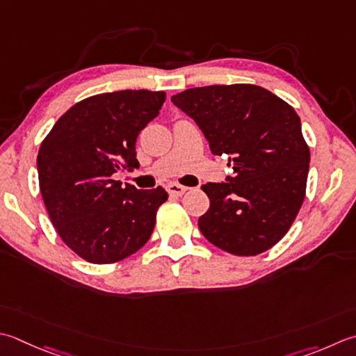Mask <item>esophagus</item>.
Here are the masks:
<instances>
[{
	"label": "esophagus",
	"instance_id": "34e87169",
	"mask_svg": "<svg viewBox=\"0 0 356 356\" xmlns=\"http://www.w3.org/2000/svg\"><path fill=\"white\" fill-rule=\"evenodd\" d=\"M166 190H168V193L172 194V196H182L188 188L184 185H179V184H170L168 186H166Z\"/></svg>",
	"mask_w": 356,
	"mask_h": 356
}]
</instances>
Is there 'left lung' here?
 Returning a JSON list of instances; mask_svg holds the SVG:
<instances>
[{
	"label": "left lung",
	"instance_id": "obj_1",
	"mask_svg": "<svg viewBox=\"0 0 356 356\" xmlns=\"http://www.w3.org/2000/svg\"><path fill=\"white\" fill-rule=\"evenodd\" d=\"M171 102L233 166L227 182L202 185L210 208L199 218L200 233L236 256L273 247L296 219L307 185L310 151L295 109L245 83L191 88Z\"/></svg>",
	"mask_w": 356,
	"mask_h": 356
}]
</instances>
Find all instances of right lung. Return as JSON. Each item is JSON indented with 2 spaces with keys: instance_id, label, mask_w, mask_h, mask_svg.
<instances>
[{
  "instance_id": "1",
  "label": "right lung",
  "mask_w": 356,
  "mask_h": 356,
  "mask_svg": "<svg viewBox=\"0 0 356 356\" xmlns=\"http://www.w3.org/2000/svg\"><path fill=\"white\" fill-rule=\"evenodd\" d=\"M166 99L163 90L88 97L63 114L40 146V191L66 245L92 264H113L151 238L162 186L137 190L115 174L138 166L136 142Z\"/></svg>"
}]
</instances>
